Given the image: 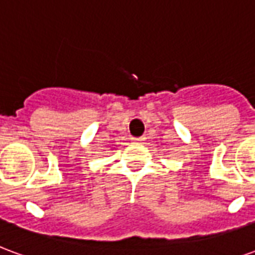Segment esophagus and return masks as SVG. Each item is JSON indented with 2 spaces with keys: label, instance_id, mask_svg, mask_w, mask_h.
I'll list each match as a JSON object with an SVG mask.
<instances>
[{
  "label": "esophagus",
  "instance_id": "1",
  "mask_svg": "<svg viewBox=\"0 0 255 255\" xmlns=\"http://www.w3.org/2000/svg\"><path fill=\"white\" fill-rule=\"evenodd\" d=\"M132 140H138V142H142V140H144L143 136H140V138H132Z\"/></svg>",
  "mask_w": 255,
  "mask_h": 255
}]
</instances>
